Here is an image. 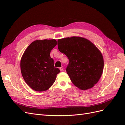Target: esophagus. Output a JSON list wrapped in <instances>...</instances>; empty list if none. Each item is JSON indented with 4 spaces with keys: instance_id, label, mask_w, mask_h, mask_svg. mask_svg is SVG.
<instances>
[{
    "instance_id": "1",
    "label": "esophagus",
    "mask_w": 125,
    "mask_h": 125,
    "mask_svg": "<svg viewBox=\"0 0 125 125\" xmlns=\"http://www.w3.org/2000/svg\"><path fill=\"white\" fill-rule=\"evenodd\" d=\"M60 71H63V66H62L61 67H60Z\"/></svg>"
}]
</instances>
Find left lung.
<instances>
[{
  "mask_svg": "<svg viewBox=\"0 0 125 125\" xmlns=\"http://www.w3.org/2000/svg\"><path fill=\"white\" fill-rule=\"evenodd\" d=\"M57 45L59 51L69 59L66 70L74 85L87 90L97 83L103 73L104 60L95 45L76 36L59 39Z\"/></svg>",
  "mask_w": 125,
  "mask_h": 125,
  "instance_id": "8db88e82",
  "label": "left lung"
}]
</instances>
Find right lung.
I'll use <instances>...</instances> for the list:
<instances>
[{
  "instance_id": "right-lung-1",
  "label": "right lung",
  "mask_w": 125,
  "mask_h": 125,
  "mask_svg": "<svg viewBox=\"0 0 125 125\" xmlns=\"http://www.w3.org/2000/svg\"><path fill=\"white\" fill-rule=\"evenodd\" d=\"M55 40H36L26 49L20 63L21 73L27 84L36 91H44L55 81L60 70L54 67L50 52Z\"/></svg>"
}]
</instances>
